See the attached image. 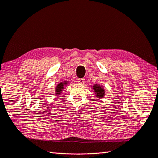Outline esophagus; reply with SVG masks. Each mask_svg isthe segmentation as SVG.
<instances>
[{"label":"esophagus","instance_id":"esophagus-1","mask_svg":"<svg viewBox=\"0 0 158 158\" xmlns=\"http://www.w3.org/2000/svg\"><path fill=\"white\" fill-rule=\"evenodd\" d=\"M84 82H85V79L84 78L78 79V83H79V84H84Z\"/></svg>","mask_w":158,"mask_h":158}]
</instances>
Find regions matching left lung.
Masks as SVG:
<instances>
[{
	"label": "left lung",
	"instance_id": "left-lung-1",
	"mask_svg": "<svg viewBox=\"0 0 158 158\" xmlns=\"http://www.w3.org/2000/svg\"><path fill=\"white\" fill-rule=\"evenodd\" d=\"M93 89H94L95 92L97 94L98 98H102L104 97V95H105V90L102 88L100 85H93Z\"/></svg>",
	"mask_w": 158,
	"mask_h": 158
}]
</instances>
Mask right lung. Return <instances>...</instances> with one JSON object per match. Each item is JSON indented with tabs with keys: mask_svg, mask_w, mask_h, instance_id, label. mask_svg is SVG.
Wrapping results in <instances>:
<instances>
[{
	"mask_svg": "<svg viewBox=\"0 0 158 158\" xmlns=\"http://www.w3.org/2000/svg\"><path fill=\"white\" fill-rule=\"evenodd\" d=\"M65 84H67L66 82H65V83H60V84H59L57 85L56 89V91L57 92V94L58 95H59L60 93V92L62 91V90L63 89V88H64V85H65Z\"/></svg>",
	"mask_w": 158,
	"mask_h": 158,
	"instance_id": "add662e5",
	"label": "right lung"
}]
</instances>
